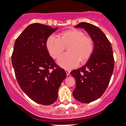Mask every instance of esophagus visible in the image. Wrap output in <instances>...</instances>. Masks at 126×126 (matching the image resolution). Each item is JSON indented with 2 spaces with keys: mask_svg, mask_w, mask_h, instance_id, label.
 Masks as SVG:
<instances>
[{
  "mask_svg": "<svg viewBox=\"0 0 126 126\" xmlns=\"http://www.w3.org/2000/svg\"><path fill=\"white\" fill-rule=\"evenodd\" d=\"M65 72H66L67 76H69V75L70 74V72H71V71H69V70H68V69H65Z\"/></svg>",
  "mask_w": 126,
  "mask_h": 126,
  "instance_id": "1",
  "label": "esophagus"
}]
</instances>
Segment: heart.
I'll use <instances>...</instances> for the list:
<instances>
[{"instance_id":"heart-1","label":"heart","mask_w":126,"mask_h":126,"mask_svg":"<svg viewBox=\"0 0 126 126\" xmlns=\"http://www.w3.org/2000/svg\"><path fill=\"white\" fill-rule=\"evenodd\" d=\"M67 47V52L61 55L57 64L64 69L75 67L79 62L87 61L94 50L92 38L78 29H70L59 34L58 37L51 35L46 41V47L53 59L59 58Z\"/></svg>"}]
</instances>
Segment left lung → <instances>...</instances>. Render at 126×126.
<instances>
[{
    "mask_svg": "<svg viewBox=\"0 0 126 126\" xmlns=\"http://www.w3.org/2000/svg\"><path fill=\"white\" fill-rule=\"evenodd\" d=\"M87 31L94 42V50L89 61L71 74L76 79L73 96L82 103H89L102 96L110 82L114 67L111 44L99 27L87 22L75 26Z\"/></svg>",
    "mask_w": 126,
    "mask_h": 126,
    "instance_id": "1",
    "label": "left lung"
}]
</instances>
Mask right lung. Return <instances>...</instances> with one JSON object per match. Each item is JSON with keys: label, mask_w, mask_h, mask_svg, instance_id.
<instances>
[{"label": "right lung", "mask_w": 126, "mask_h": 126, "mask_svg": "<svg viewBox=\"0 0 126 126\" xmlns=\"http://www.w3.org/2000/svg\"><path fill=\"white\" fill-rule=\"evenodd\" d=\"M57 28L39 23L31 24L16 39L12 55L20 88L32 101L46 106L57 101L58 90L67 76L46 47L47 39Z\"/></svg>", "instance_id": "right-lung-1"}]
</instances>
